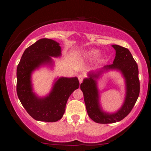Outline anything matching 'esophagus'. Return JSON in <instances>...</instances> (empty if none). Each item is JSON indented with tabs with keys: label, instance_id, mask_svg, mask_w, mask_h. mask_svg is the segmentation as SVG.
<instances>
[{
	"label": "esophagus",
	"instance_id": "esophagus-1",
	"mask_svg": "<svg viewBox=\"0 0 151 151\" xmlns=\"http://www.w3.org/2000/svg\"><path fill=\"white\" fill-rule=\"evenodd\" d=\"M83 79H84V77H83V75H81V74L78 76V79H79V83H80V84L81 82H82Z\"/></svg>",
	"mask_w": 151,
	"mask_h": 151
}]
</instances>
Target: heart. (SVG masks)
Segmentation results:
<instances>
[{
    "instance_id": "b5f03b06",
    "label": "heart",
    "mask_w": 151,
    "mask_h": 151,
    "mask_svg": "<svg viewBox=\"0 0 151 151\" xmlns=\"http://www.w3.org/2000/svg\"><path fill=\"white\" fill-rule=\"evenodd\" d=\"M99 55V51L96 50H90L89 52H88L86 53V56L90 59H95Z\"/></svg>"
}]
</instances>
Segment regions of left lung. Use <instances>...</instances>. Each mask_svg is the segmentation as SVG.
Segmentation results:
<instances>
[{
  "label": "left lung",
  "instance_id": "left-lung-1",
  "mask_svg": "<svg viewBox=\"0 0 151 151\" xmlns=\"http://www.w3.org/2000/svg\"><path fill=\"white\" fill-rule=\"evenodd\" d=\"M112 47L116 50V57L112 65L105 66V70H118L122 72L126 79V96L125 102L116 113L103 112L99 104V94L96 87L98 74L90 73L89 78L84 79L80 85L84 94L86 111L90 119L99 124H112L120 121L129 115L134 106L140 93V81L138 79V65L127 48L118 45Z\"/></svg>",
  "mask_w": 151,
  "mask_h": 151
}]
</instances>
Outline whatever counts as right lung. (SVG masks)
Here are the masks:
<instances>
[{"label": "right lung", "mask_w": 151, "mask_h": 151, "mask_svg": "<svg viewBox=\"0 0 151 151\" xmlns=\"http://www.w3.org/2000/svg\"><path fill=\"white\" fill-rule=\"evenodd\" d=\"M60 55V44L43 38L25 50L17 67V94L26 111L37 121L55 122L61 119L69 97L79 86L77 77H62L55 82L47 97L40 99L32 92V71L42 64L51 62V57Z\"/></svg>", "instance_id": "obj_1"}]
</instances>
